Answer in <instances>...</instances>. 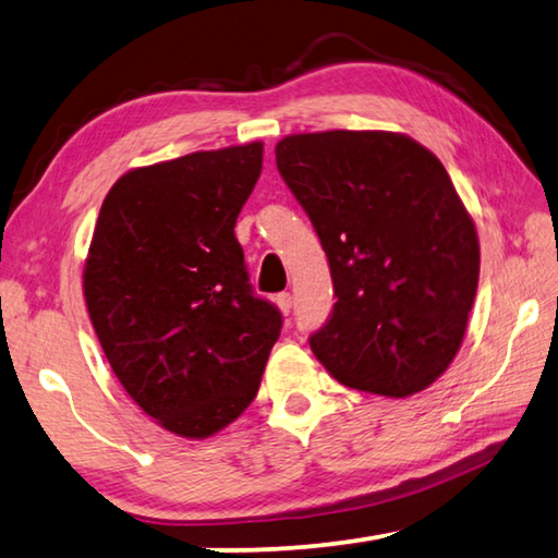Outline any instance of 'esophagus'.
I'll return each mask as SVG.
<instances>
[{
	"instance_id": "obj_1",
	"label": "esophagus",
	"mask_w": 558,
	"mask_h": 558,
	"mask_svg": "<svg viewBox=\"0 0 558 558\" xmlns=\"http://www.w3.org/2000/svg\"><path fill=\"white\" fill-rule=\"evenodd\" d=\"M276 305L280 307L282 315H290V310H292V295H290V292H278Z\"/></svg>"
}]
</instances>
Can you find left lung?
<instances>
[{
  "instance_id": "1",
  "label": "left lung",
  "mask_w": 558,
  "mask_h": 558,
  "mask_svg": "<svg viewBox=\"0 0 558 558\" xmlns=\"http://www.w3.org/2000/svg\"><path fill=\"white\" fill-rule=\"evenodd\" d=\"M276 165L327 253L335 307L310 347L339 384L391 399L448 369L468 327L480 243L446 167L399 132L282 137Z\"/></svg>"
}]
</instances>
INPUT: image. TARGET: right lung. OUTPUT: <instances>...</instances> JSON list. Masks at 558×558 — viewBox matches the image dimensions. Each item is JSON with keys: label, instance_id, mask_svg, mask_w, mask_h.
I'll return each mask as SVG.
<instances>
[{"label": "right lung", "instance_id": "obj_1", "mask_svg": "<svg viewBox=\"0 0 558 558\" xmlns=\"http://www.w3.org/2000/svg\"><path fill=\"white\" fill-rule=\"evenodd\" d=\"M263 145L192 153L122 174L83 268L90 323L140 409L209 438L256 399L282 315L248 282L233 226Z\"/></svg>", "mask_w": 558, "mask_h": 558}]
</instances>
